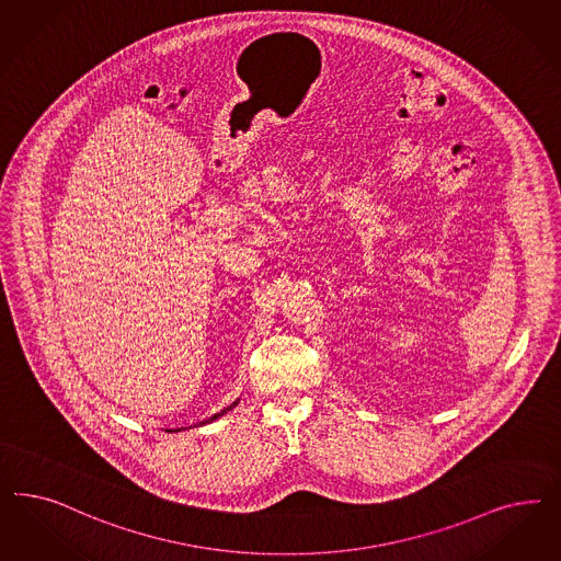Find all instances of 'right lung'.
I'll use <instances>...</instances> for the list:
<instances>
[{
    "label": "right lung",
    "instance_id": "obj_1",
    "mask_svg": "<svg viewBox=\"0 0 561 561\" xmlns=\"http://www.w3.org/2000/svg\"><path fill=\"white\" fill-rule=\"evenodd\" d=\"M237 404V400L236 402H233V404H231V407H227V409H222V411H220V413H217V415H213L210 416V419H206V421H202V423H199V425H206V423H213V421H215V419H218V416H222L225 415V413H227V411H231V409H233V407H236Z\"/></svg>",
    "mask_w": 561,
    "mask_h": 561
}]
</instances>
